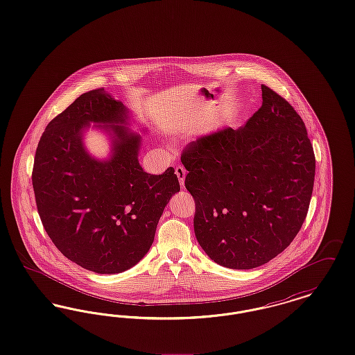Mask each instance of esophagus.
Segmentation results:
<instances>
[{
    "mask_svg": "<svg viewBox=\"0 0 355 355\" xmlns=\"http://www.w3.org/2000/svg\"><path fill=\"white\" fill-rule=\"evenodd\" d=\"M175 174H177V177H178V180H180V185L181 187H184L185 186V177H186V169L184 166H177L175 168Z\"/></svg>",
    "mask_w": 355,
    "mask_h": 355,
    "instance_id": "34e87169",
    "label": "esophagus"
}]
</instances>
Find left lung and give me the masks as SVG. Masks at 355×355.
Returning <instances> with one entry per match:
<instances>
[{"mask_svg": "<svg viewBox=\"0 0 355 355\" xmlns=\"http://www.w3.org/2000/svg\"><path fill=\"white\" fill-rule=\"evenodd\" d=\"M262 106L239 129L191 142L181 157L196 201L194 233L220 266L268 263L298 234L311 200L315 157L306 126L266 85Z\"/></svg>", "mask_w": 355, "mask_h": 355, "instance_id": "1", "label": "left lung"}]
</instances>
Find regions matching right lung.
<instances>
[{
	"mask_svg": "<svg viewBox=\"0 0 355 355\" xmlns=\"http://www.w3.org/2000/svg\"><path fill=\"white\" fill-rule=\"evenodd\" d=\"M90 123L110 135L111 154L97 160L85 150ZM130 112L105 89L81 94L48 123L34 157V196L55 248L86 270L116 274L133 268L152 246L173 194L174 169L144 171L141 135Z\"/></svg>",
	"mask_w": 355,
	"mask_h": 355,
	"instance_id": "obj_1",
	"label": "right lung"
}]
</instances>
